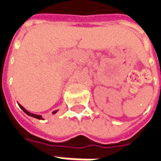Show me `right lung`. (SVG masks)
I'll return each mask as SVG.
<instances>
[{"instance_id":"1","label":"right lung","mask_w":161,"mask_h":161,"mask_svg":"<svg viewBox=\"0 0 161 161\" xmlns=\"http://www.w3.org/2000/svg\"><path fill=\"white\" fill-rule=\"evenodd\" d=\"M18 104H19V108H21V109H22L23 111H24V112H25V113H26V115H30V116H32V117H34V118L39 119V120H43L42 116H41V115H35V114H33V113H31V112L27 111V110H26V108H24L23 106H21V105L19 104V103H18ZM57 112H58V110H55V111H53V114H56Z\"/></svg>"}]
</instances>
